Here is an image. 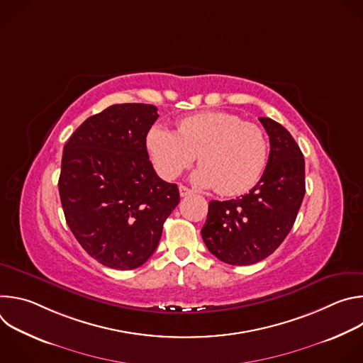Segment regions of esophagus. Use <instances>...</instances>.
Wrapping results in <instances>:
<instances>
[{
  "mask_svg": "<svg viewBox=\"0 0 363 363\" xmlns=\"http://www.w3.org/2000/svg\"><path fill=\"white\" fill-rule=\"evenodd\" d=\"M178 188H179V195H181V196H186V195H191V194H192V189L186 188L185 185H179Z\"/></svg>",
  "mask_w": 363,
  "mask_h": 363,
  "instance_id": "1",
  "label": "esophagus"
}]
</instances>
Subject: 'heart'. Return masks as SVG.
<instances>
[{
    "instance_id": "1",
    "label": "heart",
    "mask_w": 363,
    "mask_h": 363,
    "mask_svg": "<svg viewBox=\"0 0 363 363\" xmlns=\"http://www.w3.org/2000/svg\"><path fill=\"white\" fill-rule=\"evenodd\" d=\"M155 169L164 179L177 178L198 155L192 181L220 195L250 189L267 161V139L260 126L228 112H201L184 118L177 132L155 125L146 135Z\"/></svg>"
}]
</instances>
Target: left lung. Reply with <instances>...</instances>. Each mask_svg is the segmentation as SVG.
Listing matches in <instances>:
<instances>
[{
  "mask_svg": "<svg viewBox=\"0 0 363 363\" xmlns=\"http://www.w3.org/2000/svg\"><path fill=\"white\" fill-rule=\"evenodd\" d=\"M258 119L270 138L263 177L245 195L211 201L201 230L210 252L233 266L258 263L277 250L296 221L306 192L298 145L276 121Z\"/></svg>",
  "mask_w": 363,
  "mask_h": 363,
  "instance_id": "left-lung-1",
  "label": "left lung"
}]
</instances>
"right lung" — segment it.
Here are the masks:
<instances>
[{
	"label": "right lung",
	"mask_w": 363,
	"mask_h": 363,
	"mask_svg": "<svg viewBox=\"0 0 363 363\" xmlns=\"http://www.w3.org/2000/svg\"><path fill=\"white\" fill-rule=\"evenodd\" d=\"M158 109L122 103L86 119L65 145L59 192L84 251L115 270L142 266L179 202L177 184L155 172L146 135Z\"/></svg>",
	"instance_id": "add662e5"
}]
</instances>
